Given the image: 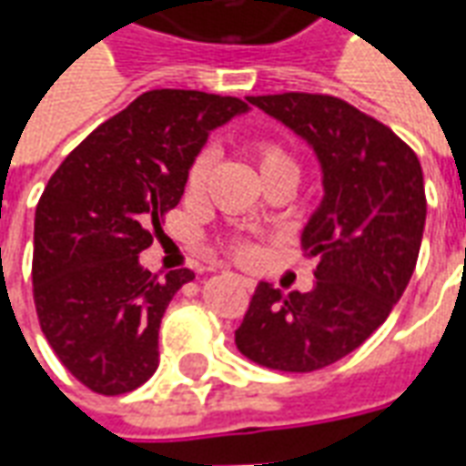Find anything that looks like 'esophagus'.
I'll list each match as a JSON object with an SVG mask.
<instances>
[{"label":"esophagus","instance_id":"obj_1","mask_svg":"<svg viewBox=\"0 0 466 466\" xmlns=\"http://www.w3.org/2000/svg\"><path fill=\"white\" fill-rule=\"evenodd\" d=\"M237 282L242 284L247 292H252V289H254V282H252V279H247V277H237Z\"/></svg>","mask_w":466,"mask_h":466}]
</instances>
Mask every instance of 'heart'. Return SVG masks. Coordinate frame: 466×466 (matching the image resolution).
<instances>
[{
	"instance_id": "1",
	"label": "heart",
	"mask_w": 466,
	"mask_h": 466,
	"mask_svg": "<svg viewBox=\"0 0 466 466\" xmlns=\"http://www.w3.org/2000/svg\"><path fill=\"white\" fill-rule=\"evenodd\" d=\"M249 154H252L254 167L262 177V182L272 179V177H289L292 182H297L299 177V164H297V157L292 154V149L282 144L279 139H272V137H257L249 142ZM214 154L212 149H199L194 154L192 162L187 164V172H184V189L189 194L202 192L204 184H207V177H209V169H212ZM227 252L232 254L234 259L239 262H252L257 257V249L249 239L244 237H232L224 242Z\"/></svg>"
}]
</instances>
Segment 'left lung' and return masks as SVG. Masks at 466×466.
<instances>
[{
	"label": "left lung",
	"mask_w": 466,
	"mask_h": 466,
	"mask_svg": "<svg viewBox=\"0 0 466 466\" xmlns=\"http://www.w3.org/2000/svg\"><path fill=\"white\" fill-rule=\"evenodd\" d=\"M247 99L312 144L324 202L302 234L304 257H317L314 287L284 294L259 284L234 342L267 370H324L357 350L410 284L427 217L420 159L387 124L339 96Z\"/></svg>",
	"instance_id": "1"
}]
</instances>
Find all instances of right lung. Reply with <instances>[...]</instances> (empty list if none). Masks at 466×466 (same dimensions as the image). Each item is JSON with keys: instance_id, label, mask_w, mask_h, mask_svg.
I'll return each instance as SVG.
<instances>
[{"instance_id": "right-lung-1", "label": "right lung", "mask_w": 466, "mask_h": 466, "mask_svg": "<svg viewBox=\"0 0 466 466\" xmlns=\"http://www.w3.org/2000/svg\"><path fill=\"white\" fill-rule=\"evenodd\" d=\"M237 96L152 89L66 154L35 214L32 292L46 342L86 390L116 397L159 364L164 309L192 269L152 274L139 252L184 194V172Z\"/></svg>"}]
</instances>
